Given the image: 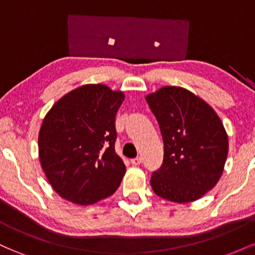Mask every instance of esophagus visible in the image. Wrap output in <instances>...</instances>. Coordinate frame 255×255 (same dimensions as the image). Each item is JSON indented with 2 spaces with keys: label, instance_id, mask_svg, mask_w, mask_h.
Masks as SVG:
<instances>
[{
  "label": "esophagus",
  "instance_id": "34e87169",
  "mask_svg": "<svg viewBox=\"0 0 255 255\" xmlns=\"http://www.w3.org/2000/svg\"><path fill=\"white\" fill-rule=\"evenodd\" d=\"M130 163L133 165H139L142 163V158L141 157H136V158H133V159H130Z\"/></svg>",
  "mask_w": 255,
  "mask_h": 255
}]
</instances>
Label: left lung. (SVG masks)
<instances>
[{
	"label": "left lung",
	"instance_id": "left-lung-1",
	"mask_svg": "<svg viewBox=\"0 0 255 255\" xmlns=\"http://www.w3.org/2000/svg\"><path fill=\"white\" fill-rule=\"evenodd\" d=\"M164 141V158L151 176L158 197L184 204L204 197L223 174L229 140L221 119L203 98L180 86L146 95Z\"/></svg>",
	"mask_w": 255,
	"mask_h": 255
}]
</instances>
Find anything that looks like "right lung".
Masks as SVG:
<instances>
[{
  "instance_id": "1",
  "label": "right lung",
  "mask_w": 255,
  "mask_h": 255,
  "mask_svg": "<svg viewBox=\"0 0 255 255\" xmlns=\"http://www.w3.org/2000/svg\"><path fill=\"white\" fill-rule=\"evenodd\" d=\"M125 93L103 84H86L66 93L46 113L38 154L54 191L87 206L110 197L126 165L115 151V116Z\"/></svg>"
}]
</instances>
